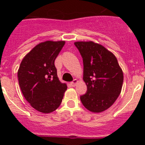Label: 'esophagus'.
<instances>
[{
	"instance_id": "34e87169",
	"label": "esophagus",
	"mask_w": 145,
	"mask_h": 145,
	"mask_svg": "<svg viewBox=\"0 0 145 145\" xmlns=\"http://www.w3.org/2000/svg\"><path fill=\"white\" fill-rule=\"evenodd\" d=\"M78 80H77V79H74V80L70 83V85H71L72 86H75V85L78 84Z\"/></svg>"
}]
</instances>
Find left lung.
<instances>
[{
  "label": "left lung",
  "instance_id": "1",
  "mask_svg": "<svg viewBox=\"0 0 145 145\" xmlns=\"http://www.w3.org/2000/svg\"><path fill=\"white\" fill-rule=\"evenodd\" d=\"M84 62V80L87 91L80 96L84 107L100 112L113 105L120 95L123 73L115 55L92 41L75 42Z\"/></svg>",
  "mask_w": 145,
  "mask_h": 145
}]
</instances>
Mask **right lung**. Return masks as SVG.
I'll return each mask as SVG.
<instances>
[{
	"label": "right lung",
	"instance_id": "add662e5",
	"mask_svg": "<svg viewBox=\"0 0 145 145\" xmlns=\"http://www.w3.org/2000/svg\"><path fill=\"white\" fill-rule=\"evenodd\" d=\"M65 41L40 43L24 57L18 70L23 96L39 112L49 113L59 107L67 85L57 77L54 61Z\"/></svg>",
	"mask_w": 145,
	"mask_h": 145
}]
</instances>
